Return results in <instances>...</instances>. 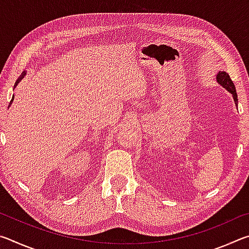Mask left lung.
<instances>
[{
    "mask_svg": "<svg viewBox=\"0 0 249 249\" xmlns=\"http://www.w3.org/2000/svg\"><path fill=\"white\" fill-rule=\"evenodd\" d=\"M216 81L217 83L222 86L224 89H226L227 91L230 92V93L233 95V99L235 101V104L236 107H237V93H236V89H235V86L233 81H231V78H230V74L226 72V71H218L217 74H216Z\"/></svg>",
    "mask_w": 249,
    "mask_h": 249,
    "instance_id": "8db88e82",
    "label": "left lung"
}]
</instances>
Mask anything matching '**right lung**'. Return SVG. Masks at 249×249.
Segmentation results:
<instances>
[{
  "mask_svg": "<svg viewBox=\"0 0 249 249\" xmlns=\"http://www.w3.org/2000/svg\"><path fill=\"white\" fill-rule=\"evenodd\" d=\"M25 74H26V72H25V71H24V72L22 73V77H20V78L18 80V81H16V83H15V87L18 86V83L20 81V80H22V79L24 78V75H25ZM13 100H14V95H13V98H12V100H11V103H10V104H12V102H13ZM8 107H10V105H8Z\"/></svg>",
  "mask_w": 249,
  "mask_h": 249,
  "instance_id": "right-lung-1",
  "label": "right lung"
}]
</instances>
